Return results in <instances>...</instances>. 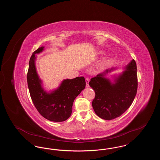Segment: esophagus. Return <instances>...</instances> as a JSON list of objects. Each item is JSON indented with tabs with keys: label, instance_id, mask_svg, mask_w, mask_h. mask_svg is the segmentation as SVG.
<instances>
[{
	"label": "esophagus",
	"instance_id": "34e87169",
	"mask_svg": "<svg viewBox=\"0 0 160 160\" xmlns=\"http://www.w3.org/2000/svg\"><path fill=\"white\" fill-rule=\"evenodd\" d=\"M85 80H86V88H89V78H86Z\"/></svg>",
	"mask_w": 160,
	"mask_h": 160
}]
</instances>
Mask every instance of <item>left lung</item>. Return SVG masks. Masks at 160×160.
Here are the masks:
<instances>
[{
    "label": "left lung",
    "mask_w": 160,
    "mask_h": 160,
    "mask_svg": "<svg viewBox=\"0 0 160 160\" xmlns=\"http://www.w3.org/2000/svg\"><path fill=\"white\" fill-rule=\"evenodd\" d=\"M117 68L107 69L91 79L89 84L95 92L93 108L99 118L112 120L123 114L131 105L137 90V66L134 59L114 75L113 81L106 77Z\"/></svg>",
    "instance_id": "1"
}]
</instances>
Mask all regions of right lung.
Returning <instances> with one entry per match:
<instances>
[{
  "mask_svg": "<svg viewBox=\"0 0 160 160\" xmlns=\"http://www.w3.org/2000/svg\"><path fill=\"white\" fill-rule=\"evenodd\" d=\"M41 47L35 51L29 63L27 80L31 98L38 112L53 122H63L70 117L74 99L86 86L84 77L63 80L59 87L47 91L38 76L35 61L37 56L44 50Z\"/></svg>",
  "mask_w": 160,
  "mask_h": 160,
  "instance_id": "1",
  "label": "right lung"
}]
</instances>
